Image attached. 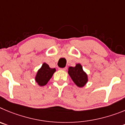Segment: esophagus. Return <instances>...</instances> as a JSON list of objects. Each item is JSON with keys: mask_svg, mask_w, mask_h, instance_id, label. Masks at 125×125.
Listing matches in <instances>:
<instances>
[{"mask_svg": "<svg viewBox=\"0 0 125 125\" xmlns=\"http://www.w3.org/2000/svg\"><path fill=\"white\" fill-rule=\"evenodd\" d=\"M66 69H67V67H65V68H59V70H66Z\"/></svg>", "mask_w": 125, "mask_h": 125, "instance_id": "34e87169", "label": "esophagus"}]
</instances>
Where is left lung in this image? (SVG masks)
<instances>
[{
    "label": "left lung",
    "instance_id": "left-lung-1",
    "mask_svg": "<svg viewBox=\"0 0 125 125\" xmlns=\"http://www.w3.org/2000/svg\"><path fill=\"white\" fill-rule=\"evenodd\" d=\"M68 73L75 85L80 88L85 86L88 81V75L83 69L80 63L76 64L75 67H70Z\"/></svg>",
    "mask_w": 125,
    "mask_h": 125
}]
</instances>
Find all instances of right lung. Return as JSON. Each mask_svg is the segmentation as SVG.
Returning a JSON list of instances; mask_svg holds the SVG:
<instances>
[{"label": "right lung", "mask_w": 125, "mask_h": 125, "mask_svg": "<svg viewBox=\"0 0 125 125\" xmlns=\"http://www.w3.org/2000/svg\"><path fill=\"white\" fill-rule=\"evenodd\" d=\"M55 72V68H51L48 64L43 63L40 68L38 70L35 77V80L40 86H45Z\"/></svg>", "instance_id": "obj_1"}]
</instances>
